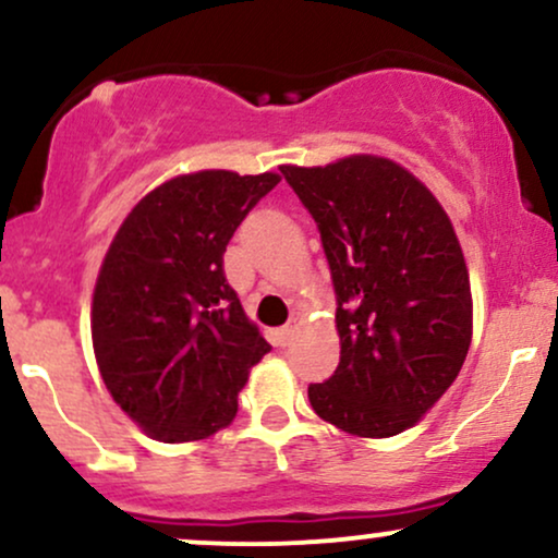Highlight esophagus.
Returning <instances> with one entry per match:
<instances>
[{
    "instance_id": "esophagus-1",
    "label": "esophagus",
    "mask_w": 558,
    "mask_h": 558,
    "mask_svg": "<svg viewBox=\"0 0 558 558\" xmlns=\"http://www.w3.org/2000/svg\"><path fill=\"white\" fill-rule=\"evenodd\" d=\"M293 332H296V328H293V325H286V328H280L278 330V343L280 345H288L293 341Z\"/></svg>"
}]
</instances>
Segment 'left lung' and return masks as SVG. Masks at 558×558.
<instances>
[{
    "label": "left lung",
    "instance_id": "1",
    "mask_svg": "<svg viewBox=\"0 0 558 558\" xmlns=\"http://www.w3.org/2000/svg\"><path fill=\"white\" fill-rule=\"evenodd\" d=\"M317 222L336 288L341 362L312 383V409L360 438L412 427L457 380L472 341V293L451 220L386 157L283 165Z\"/></svg>",
    "mask_w": 558,
    "mask_h": 558
}]
</instances>
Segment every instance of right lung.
Listing matches in <instances>:
<instances>
[{
    "label": "right lung",
    "instance_id": "1",
    "mask_svg": "<svg viewBox=\"0 0 558 558\" xmlns=\"http://www.w3.org/2000/svg\"><path fill=\"white\" fill-rule=\"evenodd\" d=\"M275 172L202 170L146 194L110 243L94 288L92 338L120 409L165 444L233 422L248 369L270 351L243 315L222 254Z\"/></svg>",
    "mask_w": 558,
    "mask_h": 558
}]
</instances>
